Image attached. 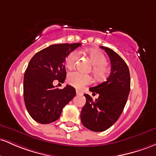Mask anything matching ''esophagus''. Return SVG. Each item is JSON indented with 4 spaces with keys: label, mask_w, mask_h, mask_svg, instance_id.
I'll return each instance as SVG.
<instances>
[{
    "label": "esophagus",
    "mask_w": 156,
    "mask_h": 156,
    "mask_svg": "<svg viewBox=\"0 0 156 156\" xmlns=\"http://www.w3.org/2000/svg\"><path fill=\"white\" fill-rule=\"evenodd\" d=\"M76 94H77V95H80V96L83 95V93L80 91V90H76Z\"/></svg>",
    "instance_id": "1"
}]
</instances>
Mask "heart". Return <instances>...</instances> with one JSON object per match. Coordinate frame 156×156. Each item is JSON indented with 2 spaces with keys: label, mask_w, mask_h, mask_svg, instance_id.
Wrapping results in <instances>:
<instances>
[{
  "label": "heart",
  "mask_w": 156,
  "mask_h": 156,
  "mask_svg": "<svg viewBox=\"0 0 156 156\" xmlns=\"http://www.w3.org/2000/svg\"><path fill=\"white\" fill-rule=\"evenodd\" d=\"M87 55L93 65L92 73H94V76L98 80L105 77L107 73V58L104 54L99 50L90 49L87 52ZM78 57V51H71L66 57V66L69 69L72 68L76 64ZM67 81L71 85L80 89L91 83V79L87 75L82 74L77 71H73L68 75Z\"/></svg>",
  "instance_id": "heart-1"
}]
</instances>
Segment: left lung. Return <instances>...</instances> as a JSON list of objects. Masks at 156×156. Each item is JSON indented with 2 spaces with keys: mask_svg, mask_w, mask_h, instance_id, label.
Returning <instances> with one entry per match:
<instances>
[{
  "mask_svg": "<svg viewBox=\"0 0 156 156\" xmlns=\"http://www.w3.org/2000/svg\"><path fill=\"white\" fill-rule=\"evenodd\" d=\"M100 48L111 60V74L105 82L89 88L93 94H99L98 99L93 100L90 95L84 94L86 103L80 116L83 125L94 132L106 130L118 120L130 90V71L124 59L111 48Z\"/></svg>",
  "mask_w": 156,
  "mask_h": 156,
  "instance_id": "obj_1",
  "label": "left lung"
}]
</instances>
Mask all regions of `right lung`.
Listing matches in <instances>:
<instances>
[{"label": "right lung", "instance_id": "1", "mask_svg": "<svg viewBox=\"0 0 156 156\" xmlns=\"http://www.w3.org/2000/svg\"><path fill=\"white\" fill-rule=\"evenodd\" d=\"M81 45H51L31 59L24 74L23 98L28 113L34 121L49 124L57 120L64 107L76 96L73 87L67 85L59 89L54 86L53 81L64 83L66 57Z\"/></svg>", "mask_w": 156, "mask_h": 156}]
</instances>
